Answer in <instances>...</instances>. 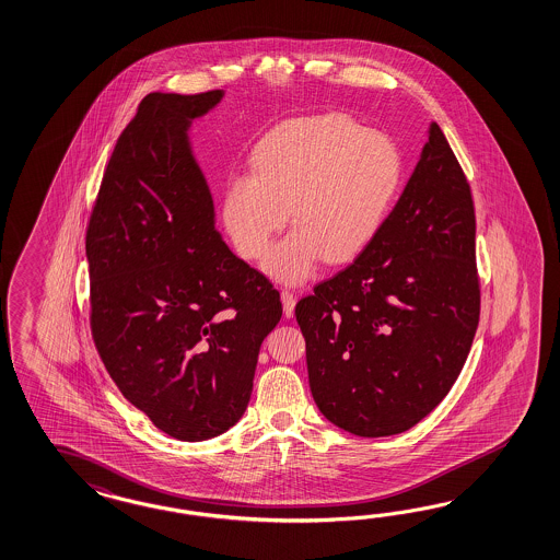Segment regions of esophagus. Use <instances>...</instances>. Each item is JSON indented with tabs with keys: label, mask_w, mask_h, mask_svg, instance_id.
<instances>
[{
	"label": "esophagus",
	"mask_w": 560,
	"mask_h": 560,
	"mask_svg": "<svg viewBox=\"0 0 560 560\" xmlns=\"http://www.w3.org/2000/svg\"><path fill=\"white\" fill-rule=\"evenodd\" d=\"M281 302H283V314L285 318H293V312H295V295L289 293V291H281Z\"/></svg>",
	"instance_id": "34e87169"
}]
</instances>
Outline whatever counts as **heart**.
<instances>
[{"instance_id":"b5f03b06","label":"heart","mask_w":560,"mask_h":560,"mask_svg":"<svg viewBox=\"0 0 560 560\" xmlns=\"http://www.w3.org/2000/svg\"><path fill=\"white\" fill-rule=\"evenodd\" d=\"M255 175L230 179L222 199L228 236L242 257L260 258L291 220L293 230L265 258L285 285L319 262L345 265L371 246L401 185V154L385 135L345 114L279 124L253 151Z\"/></svg>"}]
</instances>
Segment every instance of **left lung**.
Instances as JSON below:
<instances>
[{
  "label": "left lung",
  "mask_w": 560,
  "mask_h": 560,
  "mask_svg": "<svg viewBox=\"0 0 560 560\" xmlns=\"http://www.w3.org/2000/svg\"><path fill=\"white\" fill-rule=\"evenodd\" d=\"M469 183L439 124L377 238L295 305L310 389L354 436L409 430L446 397L479 324Z\"/></svg>",
  "instance_id": "left-lung-1"
}]
</instances>
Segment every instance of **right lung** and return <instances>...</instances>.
I'll list each match as a JSON object with an SVG mask.
<instances>
[{
    "label": "right lung",
    "instance_id": "right-lung-1",
    "mask_svg": "<svg viewBox=\"0 0 560 560\" xmlns=\"http://www.w3.org/2000/svg\"><path fill=\"white\" fill-rule=\"evenodd\" d=\"M224 90L149 93L116 142L91 213V330L109 377L183 442L224 434L253 394L283 307L215 228L189 130Z\"/></svg>",
    "mask_w": 560,
    "mask_h": 560
}]
</instances>
